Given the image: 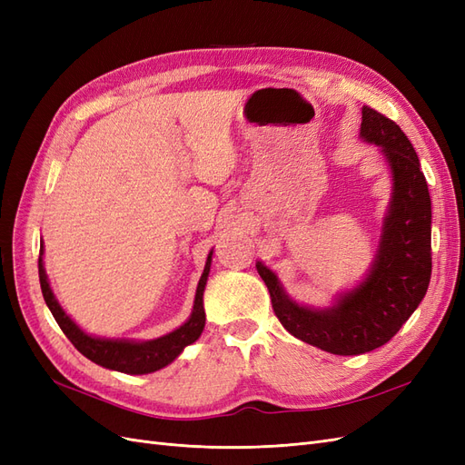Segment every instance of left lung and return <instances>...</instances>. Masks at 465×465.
Returning <instances> with one entry per match:
<instances>
[{
	"label": "left lung",
	"mask_w": 465,
	"mask_h": 465,
	"mask_svg": "<svg viewBox=\"0 0 465 465\" xmlns=\"http://www.w3.org/2000/svg\"><path fill=\"white\" fill-rule=\"evenodd\" d=\"M361 139L378 147L391 178L382 232L362 281L316 308L294 301L277 273L256 262L283 328L333 355H361L388 343L425 299L432 270L430 195L411 142L369 106H362Z\"/></svg>",
	"instance_id": "left-lung-1"
}]
</instances>
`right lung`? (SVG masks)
Returning <instances> with one entry per match:
<instances>
[{"label":"right lung","mask_w":465,"mask_h":465,"mask_svg":"<svg viewBox=\"0 0 465 465\" xmlns=\"http://www.w3.org/2000/svg\"><path fill=\"white\" fill-rule=\"evenodd\" d=\"M45 242L40 244V258H38V277L40 289L45 294L46 306L50 308L52 316L58 322V326L65 333L69 341L75 345L81 355H85L89 361L101 364L104 369L118 371L124 374H149L168 367L182 351L188 345L200 340V335L205 328V311H203V292L207 285V277L211 272V260H213V250L209 252L203 273L200 277L198 289H195V299L190 318L178 326L176 330L168 331L161 337L147 341L135 340H108V337H96L81 330L77 323L67 316L60 306L58 299L50 287V281L45 270Z\"/></svg>","instance_id":"add662e5"}]
</instances>
